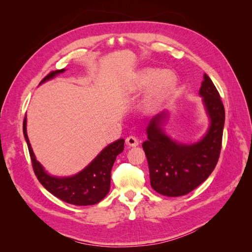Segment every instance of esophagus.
<instances>
[{"mask_svg": "<svg viewBox=\"0 0 252 252\" xmlns=\"http://www.w3.org/2000/svg\"><path fill=\"white\" fill-rule=\"evenodd\" d=\"M126 145H127V146H130V147H135V146H138V145H139V140L136 139L135 136L130 135L126 139Z\"/></svg>", "mask_w": 252, "mask_h": 252, "instance_id": "1", "label": "esophagus"}]
</instances>
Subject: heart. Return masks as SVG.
Listing matches in <instances>:
<instances>
[{
  "instance_id": "heart-1",
  "label": "heart",
  "mask_w": 252,
  "mask_h": 252,
  "mask_svg": "<svg viewBox=\"0 0 252 252\" xmlns=\"http://www.w3.org/2000/svg\"><path fill=\"white\" fill-rule=\"evenodd\" d=\"M151 85L146 96V104L150 107L161 102L170 94L175 85V77L170 71H161L154 68H145L136 74L134 88L144 90Z\"/></svg>"
}]
</instances>
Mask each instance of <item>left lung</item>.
I'll use <instances>...</instances> for the list:
<instances>
[{
  "label": "left lung",
  "instance_id": "left-lung-1",
  "mask_svg": "<svg viewBox=\"0 0 252 252\" xmlns=\"http://www.w3.org/2000/svg\"><path fill=\"white\" fill-rule=\"evenodd\" d=\"M200 95L210 119L204 138L194 144L172 141L161 128L166 112L158 114L146 129L147 141L143 149L147 158L150 184L166 196H181L200 186L215 169L222 148L225 109L220 94L207 74L200 88Z\"/></svg>",
  "mask_w": 252,
  "mask_h": 252
}]
</instances>
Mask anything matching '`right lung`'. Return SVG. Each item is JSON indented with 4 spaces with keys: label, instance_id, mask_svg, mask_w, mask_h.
<instances>
[{
    "label": "right lung",
    "instance_id": "right-lung-1",
    "mask_svg": "<svg viewBox=\"0 0 252 252\" xmlns=\"http://www.w3.org/2000/svg\"><path fill=\"white\" fill-rule=\"evenodd\" d=\"M64 71L65 69L51 71L41 81L40 84L55 78L57 74ZM23 132H24L28 146L34 174L41 184L51 194L68 204L77 206L97 204L107 195L110 189L112 166L117 156L124 150V139H120L109 144L86 168H84L78 174H74L72 177L57 178L49 175L44 170L43 166L36 161L27 135L26 117L23 122Z\"/></svg>",
    "mask_w": 252,
    "mask_h": 252
}]
</instances>
